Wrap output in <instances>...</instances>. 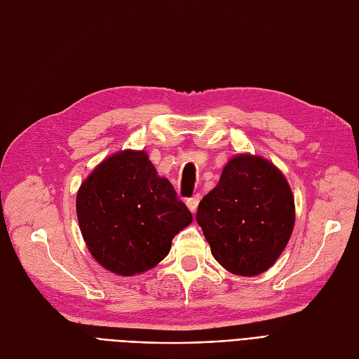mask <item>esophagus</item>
<instances>
[{"instance_id": "esophagus-1", "label": "esophagus", "mask_w": 359, "mask_h": 359, "mask_svg": "<svg viewBox=\"0 0 359 359\" xmlns=\"http://www.w3.org/2000/svg\"><path fill=\"white\" fill-rule=\"evenodd\" d=\"M199 201H201V196H199V194H196V196H193V198L187 199V206H189V210H190L193 214L196 212V210H198Z\"/></svg>"}]
</instances>
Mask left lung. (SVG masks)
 <instances>
[{
  "label": "left lung",
  "instance_id": "obj_1",
  "mask_svg": "<svg viewBox=\"0 0 359 359\" xmlns=\"http://www.w3.org/2000/svg\"><path fill=\"white\" fill-rule=\"evenodd\" d=\"M196 220L217 262L232 274L255 277L286 248L295 226V199L274 163L236 154L201 201Z\"/></svg>",
  "mask_w": 359,
  "mask_h": 359
}]
</instances>
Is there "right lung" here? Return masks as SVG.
<instances>
[{"label":"right lung","mask_w":359,"mask_h":359,"mask_svg":"<svg viewBox=\"0 0 359 359\" xmlns=\"http://www.w3.org/2000/svg\"><path fill=\"white\" fill-rule=\"evenodd\" d=\"M76 214L91 256L123 277L160 264L193 222L144 149L118 151L97 165L78 190Z\"/></svg>","instance_id":"add662e5"}]
</instances>
